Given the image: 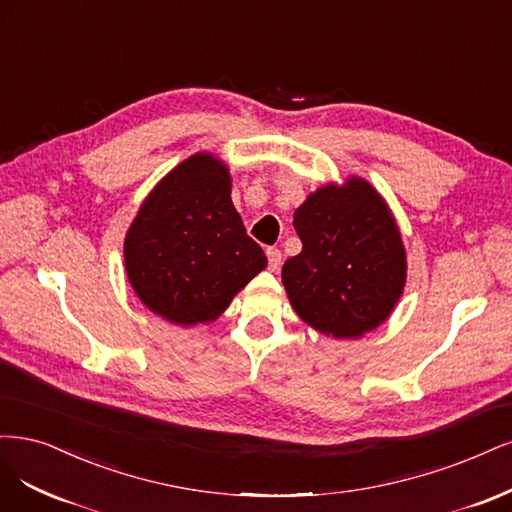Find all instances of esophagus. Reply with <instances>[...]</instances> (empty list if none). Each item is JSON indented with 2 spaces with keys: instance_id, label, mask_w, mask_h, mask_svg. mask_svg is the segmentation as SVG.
Wrapping results in <instances>:
<instances>
[{
  "instance_id": "esophagus-1",
  "label": "esophagus",
  "mask_w": 512,
  "mask_h": 512,
  "mask_svg": "<svg viewBox=\"0 0 512 512\" xmlns=\"http://www.w3.org/2000/svg\"><path fill=\"white\" fill-rule=\"evenodd\" d=\"M266 255H268L270 270H278L280 268V261H283V253H280V249H274V246H270V249L266 251Z\"/></svg>"
}]
</instances>
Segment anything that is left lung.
<instances>
[{
    "mask_svg": "<svg viewBox=\"0 0 512 512\" xmlns=\"http://www.w3.org/2000/svg\"><path fill=\"white\" fill-rule=\"evenodd\" d=\"M302 251L285 261L283 285L300 319L334 338L381 325L406 283L398 223L378 191L351 176L325 185L293 212Z\"/></svg>",
    "mask_w": 512,
    "mask_h": 512,
    "instance_id": "obj_1",
    "label": "left lung"
}]
</instances>
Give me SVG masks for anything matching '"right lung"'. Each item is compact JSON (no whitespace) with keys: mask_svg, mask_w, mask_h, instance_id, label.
I'll return each instance as SVG.
<instances>
[{"mask_svg":"<svg viewBox=\"0 0 512 512\" xmlns=\"http://www.w3.org/2000/svg\"><path fill=\"white\" fill-rule=\"evenodd\" d=\"M229 168L197 153L163 176L125 236V270L142 304L176 325L210 323L268 266L232 204Z\"/></svg>","mask_w":512,"mask_h":512,"instance_id":"add662e5","label":"right lung"}]
</instances>
